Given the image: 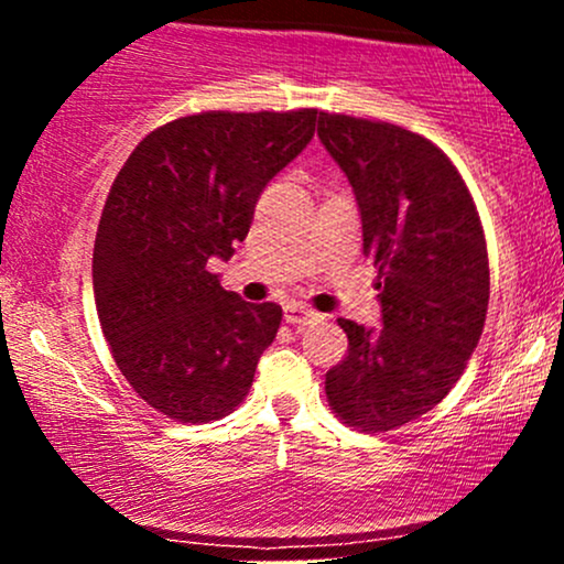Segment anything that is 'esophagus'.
Wrapping results in <instances>:
<instances>
[{"instance_id":"esophagus-1","label":"esophagus","mask_w":564,"mask_h":564,"mask_svg":"<svg viewBox=\"0 0 564 564\" xmlns=\"http://www.w3.org/2000/svg\"><path fill=\"white\" fill-rule=\"evenodd\" d=\"M283 318H286V323H291V326H310V323L321 321V313H315V310L310 307H302V304H286L283 307Z\"/></svg>"}]
</instances>
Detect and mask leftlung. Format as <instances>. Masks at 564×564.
<instances>
[{
    "label": "left lung",
    "instance_id": "left-lung-1",
    "mask_svg": "<svg viewBox=\"0 0 564 564\" xmlns=\"http://www.w3.org/2000/svg\"><path fill=\"white\" fill-rule=\"evenodd\" d=\"M318 138L352 185L381 291L379 332L339 321L349 349L326 373L328 405L349 426L390 432L432 411L480 341L490 296L482 225L462 174L422 134L321 113Z\"/></svg>",
    "mask_w": 564,
    "mask_h": 564
}]
</instances>
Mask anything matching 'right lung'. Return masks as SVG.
Returning <instances> with one entry per match:
<instances>
[{
	"mask_svg": "<svg viewBox=\"0 0 564 564\" xmlns=\"http://www.w3.org/2000/svg\"><path fill=\"white\" fill-rule=\"evenodd\" d=\"M315 108L183 116L153 129L116 174L93 254L95 307L113 360L148 405L215 422L254 381L283 310L219 286L264 185L307 148Z\"/></svg>",
	"mask_w": 564,
	"mask_h": 564,
	"instance_id": "obj_1",
	"label": "right lung"
}]
</instances>
